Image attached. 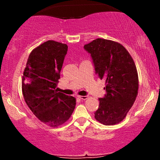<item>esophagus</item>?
I'll return each mask as SVG.
<instances>
[{"label":"esophagus","mask_w":160,"mask_h":160,"mask_svg":"<svg viewBox=\"0 0 160 160\" xmlns=\"http://www.w3.org/2000/svg\"><path fill=\"white\" fill-rule=\"evenodd\" d=\"M88 96H86V95H84V96H82V95H78V98L82 99V100H86V98H87Z\"/></svg>","instance_id":"34e87169"}]
</instances>
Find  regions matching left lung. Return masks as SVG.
<instances>
[{
	"instance_id": "left-lung-1",
	"label": "left lung",
	"mask_w": 160,
	"mask_h": 160,
	"mask_svg": "<svg viewBox=\"0 0 160 160\" xmlns=\"http://www.w3.org/2000/svg\"><path fill=\"white\" fill-rule=\"evenodd\" d=\"M83 48L90 54L95 74L106 82V94L98 98L95 118L105 126L118 123L126 117L138 95L135 62L123 46L112 40L98 38Z\"/></svg>"
}]
</instances>
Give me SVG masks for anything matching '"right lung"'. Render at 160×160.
Wrapping results in <instances>:
<instances>
[{
    "mask_svg": "<svg viewBox=\"0 0 160 160\" xmlns=\"http://www.w3.org/2000/svg\"><path fill=\"white\" fill-rule=\"evenodd\" d=\"M67 52L65 43L44 42L30 53L22 76V89L27 105L38 120L52 127L68 120L76 105L74 97L56 91Z\"/></svg>",
    "mask_w": 160,
    "mask_h": 160,
    "instance_id": "1",
    "label": "right lung"
}]
</instances>
